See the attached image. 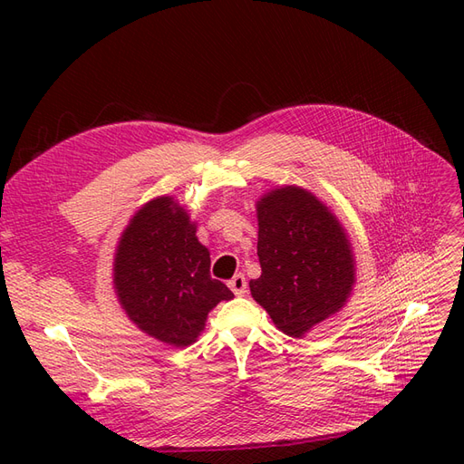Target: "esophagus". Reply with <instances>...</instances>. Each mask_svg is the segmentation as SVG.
Segmentation results:
<instances>
[{
  "label": "esophagus",
  "instance_id": "esophagus-1",
  "mask_svg": "<svg viewBox=\"0 0 464 464\" xmlns=\"http://www.w3.org/2000/svg\"><path fill=\"white\" fill-rule=\"evenodd\" d=\"M230 290L236 294V296H244L247 292V283H246V276L242 273H237L232 276V280L228 283Z\"/></svg>",
  "mask_w": 464,
  "mask_h": 464
}]
</instances>
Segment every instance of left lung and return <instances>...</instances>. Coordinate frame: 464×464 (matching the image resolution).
I'll return each mask as SVG.
<instances>
[{
	"label": "left lung",
	"mask_w": 464,
	"mask_h": 464,
	"mask_svg": "<svg viewBox=\"0 0 464 464\" xmlns=\"http://www.w3.org/2000/svg\"><path fill=\"white\" fill-rule=\"evenodd\" d=\"M261 276L254 300L288 336H304L334 315L354 286V256L329 207L314 193L286 186L257 201Z\"/></svg>",
	"instance_id": "left-lung-1"
}]
</instances>
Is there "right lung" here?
I'll return each mask as SVG.
<instances>
[{"mask_svg":"<svg viewBox=\"0 0 464 464\" xmlns=\"http://www.w3.org/2000/svg\"><path fill=\"white\" fill-rule=\"evenodd\" d=\"M198 227L172 198H157L135 213L114 257V288L135 325L176 348L189 346L208 312L234 294L210 276L208 249Z\"/></svg>","mask_w":464,"mask_h":464,"instance_id":"add662e5","label":"right lung"}]
</instances>
